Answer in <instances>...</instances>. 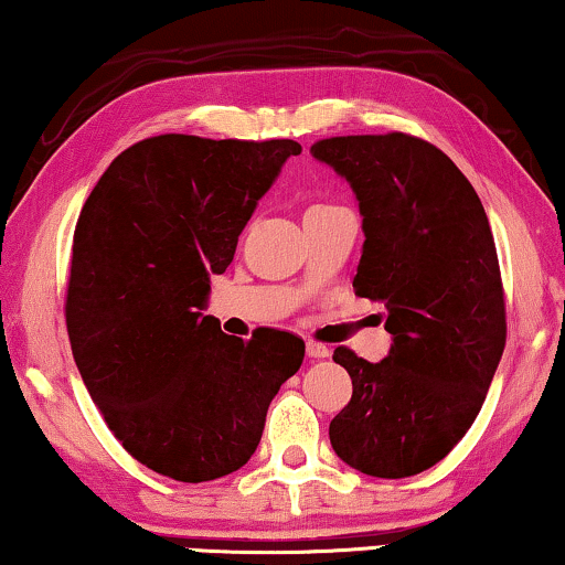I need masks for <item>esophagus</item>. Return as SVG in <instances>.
Wrapping results in <instances>:
<instances>
[{"mask_svg": "<svg viewBox=\"0 0 565 565\" xmlns=\"http://www.w3.org/2000/svg\"><path fill=\"white\" fill-rule=\"evenodd\" d=\"M306 351H308L310 359H326V356L331 354V349L326 347V343H318V341H308L306 343Z\"/></svg>", "mask_w": 565, "mask_h": 565, "instance_id": "esophagus-1", "label": "esophagus"}]
</instances>
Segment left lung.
Masks as SVG:
<instances>
[{
  "label": "left lung",
  "mask_w": 565,
  "mask_h": 565,
  "mask_svg": "<svg viewBox=\"0 0 565 565\" xmlns=\"http://www.w3.org/2000/svg\"><path fill=\"white\" fill-rule=\"evenodd\" d=\"M310 152L356 195L364 247L354 290L384 302L392 333L377 364L347 347L333 351L354 392L329 425L331 446L370 477H415L471 428L502 359L492 228L466 175L420 137H331Z\"/></svg>",
  "instance_id": "8db88e82"
}]
</instances>
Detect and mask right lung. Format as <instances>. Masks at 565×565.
<instances>
[{
    "instance_id": "right-lung-1",
    "label": "right lung",
    "mask_w": 565,
    "mask_h": 565,
    "mask_svg": "<svg viewBox=\"0 0 565 565\" xmlns=\"http://www.w3.org/2000/svg\"><path fill=\"white\" fill-rule=\"evenodd\" d=\"M296 140L160 135L127 147L94 185L73 234L65 326L114 438L175 481L226 477L252 459L265 415L306 343L259 329L226 337L203 316L211 275Z\"/></svg>"
}]
</instances>
